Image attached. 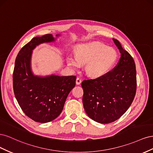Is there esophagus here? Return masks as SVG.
<instances>
[{"label": "esophagus", "mask_w": 153, "mask_h": 153, "mask_svg": "<svg viewBox=\"0 0 153 153\" xmlns=\"http://www.w3.org/2000/svg\"><path fill=\"white\" fill-rule=\"evenodd\" d=\"M81 82H82V80L80 79V78H76V84H77V85H80V84H81Z\"/></svg>", "instance_id": "esophagus-1"}]
</instances>
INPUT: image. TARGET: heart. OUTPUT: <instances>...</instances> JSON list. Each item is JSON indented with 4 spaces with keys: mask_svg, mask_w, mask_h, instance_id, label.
Segmentation results:
<instances>
[{
    "mask_svg": "<svg viewBox=\"0 0 153 153\" xmlns=\"http://www.w3.org/2000/svg\"><path fill=\"white\" fill-rule=\"evenodd\" d=\"M118 57L114 48L99 42L80 45L76 51V57L69 55L67 59L69 66L79 69L86 64L85 72L91 77L98 78L108 73L116 63Z\"/></svg>",
    "mask_w": 153,
    "mask_h": 153,
    "instance_id": "heart-1",
    "label": "heart"
}]
</instances>
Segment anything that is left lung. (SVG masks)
Here are the masks:
<instances>
[{"label": "left lung", "mask_w": 153, "mask_h": 153, "mask_svg": "<svg viewBox=\"0 0 153 153\" xmlns=\"http://www.w3.org/2000/svg\"><path fill=\"white\" fill-rule=\"evenodd\" d=\"M113 41L121 53L116 66L99 78L82 82L85 112L94 121L102 124L121 117L132 103L137 90L135 61L118 40Z\"/></svg>", "instance_id": "obj_1"}]
</instances>
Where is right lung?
Listing matches in <instances>:
<instances>
[{"mask_svg": "<svg viewBox=\"0 0 153 153\" xmlns=\"http://www.w3.org/2000/svg\"><path fill=\"white\" fill-rule=\"evenodd\" d=\"M54 41L52 34L32 38L18 53L13 71V91L18 104L27 116L41 123L52 121L61 114L69 93L75 86L76 76L43 77L32 72V50L39 44Z\"/></svg>", "mask_w": 153, "mask_h": 153, "instance_id": "1", "label": "right lung"}]
</instances>
